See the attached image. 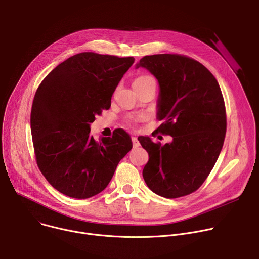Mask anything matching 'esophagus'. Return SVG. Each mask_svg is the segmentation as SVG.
<instances>
[{
	"instance_id": "1",
	"label": "esophagus",
	"mask_w": 259,
	"mask_h": 259,
	"mask_svg": "<svg viewBox=\"0 0 259 259\" xmlns=\"http://www.w3.org/2000/svg\"><path fill=\"white\" fill-rule=\"evenodd\" d=\"M131 140H132V144H133L134 149H135V147H138L140 145V143H139V141H138V139L136 137H132Z\"/></svg>"
}]
</instances>
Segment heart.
Listing matches in <instances>:
<instances>
[{
    "label": "heart",
    "instance_id": "heart-1",
    "mask_svg": "<svg viewBox=\"0 0 259 259\" xmlns=\"http://www.w3.org/2000/svg\"><path fill=\"white\" fill-rule=\"evenodd\" d=\"M149 84H156L155 80L153 77L151 76H147V75H142V76H139L137 77L134 82H133V87L134 89L135 88H138V87H143V86H146ZM143 117L142 116H136V117H130L126 120V124L130 127L134 126L139 120H141Z\"/></svg>",
    "mask_w": 259,
    "mask_h": 259
}]
</instances>
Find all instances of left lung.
<instances>
[{"instance_id":"8db88e82","label":"left lung","mask_w":259,"mask_h":259,"mask_svg":"<svg viewBox=\"0 0 259 259\" xmlns=\"http://www.w3.org/2000/svg\"><path fill=\"white\" fill-rule=\"evenodd\" d=\"M144 67L160 85L156 132L172 136L171 143L138 140L149 153L142 175L155 194L175 199L196 192L213 169L223 149L227 115L223 93L214 76L199 61L180 54L142 57Z\"/></svg>"}]
</instances>
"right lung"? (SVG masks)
<instances>
[{
  "mask_svg": "<svg viewBox=\"0 0 259 259\" xmlns=\"http://www.w3.org/2000/svg\"><path fill=\"white\" fill-rule=\"evenodd\" d=\"M133 62V57L79 53L58 64L36 89L30 113L35 160L61 194L75 199L99 194L132 149L124 130L96 140L90 124L110 107Z\"/></svg>",
  "mask_w": 259,
  "mask_h": 259,
  "instance_id": "add662e5",
  "label": "right lung"
}]
</instances>
